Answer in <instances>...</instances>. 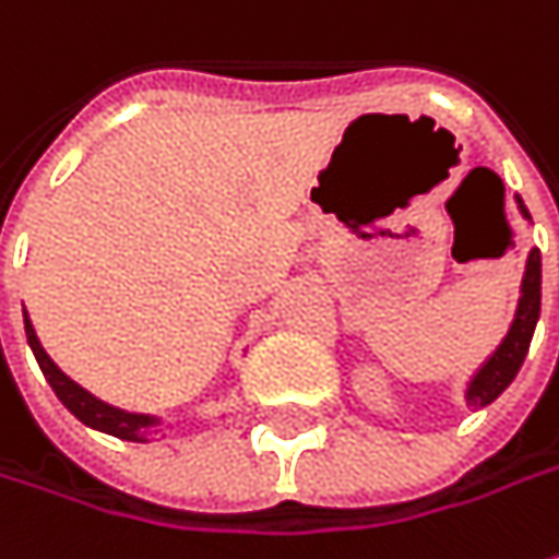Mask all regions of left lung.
Wrapping results in <instances>:
<instances>
[{"mask_svg": "<svg viewBox=\"0 0 559 559\" xmlns=\"http://www.w3.org/2000/svg\"><path fill=\"white\" fill-rule=\"evenodd\" d=\"M516 206H520L523 219H532L523 198H516ZM538 312H542V253L530 250L523 284H520V302H516V312L510 321V331L498 343V349L479 365V371L471 377V383L464 390V402L471 408H486L513 383L516 371L523 368V358L530 353Z\"/></svg>", "mask_w": 559, "mask_h": 559, "instance_id": "left-lung-1", "label": "left lung"}]
</instances>
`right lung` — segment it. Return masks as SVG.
<instances>
[{
	"instance_id": "add662e5",
	"label": "right lung",
	"mask_w": 559,
	"mask_h": 559,
	"mask_svg": "<svg viewBox=\"0 0 559 559\" xmlns=\"http://www.w3.org/2000/svg\"><path fill=\"white\" fill-rule=\"evenodd\" d=\"M24 331H27L29 349H33L36 361H39V368H43V374L49 380V386L55 390V395L64 402V408H68L76 420H83L92 430H102V433L107 436L126 439V442H151V436L157 433V427H160V417L114 408V405L102 402L98 395H92L88 390H83L76 380H70V377L51 361L49 353L43 349V343H39L36 331H33V321H29L27 309H24Z\"/></svg>"
}]
</instances>
